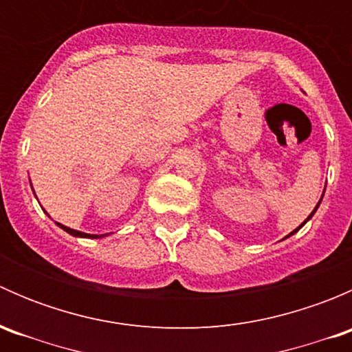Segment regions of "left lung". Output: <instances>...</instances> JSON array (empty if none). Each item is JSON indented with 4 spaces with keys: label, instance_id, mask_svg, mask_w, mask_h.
<instances>
[{
    "label": "left lung",
    "instance_id": "8db88e82",
    "mask_svg": "<svg viewBox=\"0 0 352 352\" xmlns=\"http://www.w3.org/2000/svg\"><path fill=\"white\" fill-rule=\"evenodd\" d=\"M324 192H325V190H324ZM322 197H324V194H322ZM320 202H322V199H320V201H318L317 208H315V209H314V211H311V214H310V216H308V218H307V219H305V221H303V223H301V225H300V226H298V228H296V230H294V232H291V233H289V235H294V233H296V232H298V230H300V228H301V226H303V225H305V223H307V221H308V219H310V218H311V216H314V214H315V211H317V209H318V206H320ZM289 235H287V236H289ZM287 236H286V239H287Z\"/></svg>",
    "mask_w": 352,
    "mask_h": 352
}]
</instances>
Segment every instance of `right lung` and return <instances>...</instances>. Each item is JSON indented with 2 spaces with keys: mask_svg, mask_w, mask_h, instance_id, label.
Instances as JSON below:
<instances>
[{
  "mask_svg": "<svg viewBox=\"0 0 352 352\" xmlns=\"http://www.w3.org/2000/svg\"><path fill=\"white\" fill-rule=\"evenodd\" d=\"M58 226H59V228H63V230H65V232L69 233V235H73V236H81V239H102V236H105V235H90V233L78 232V230L67 228V226L61 225V223H58Z\"/></svg>",
  "mask_w": 352,
  "mask_h": 352,
  "instance_id": "right-lung-1",
  "label": "right lung"
}]
</instances>
